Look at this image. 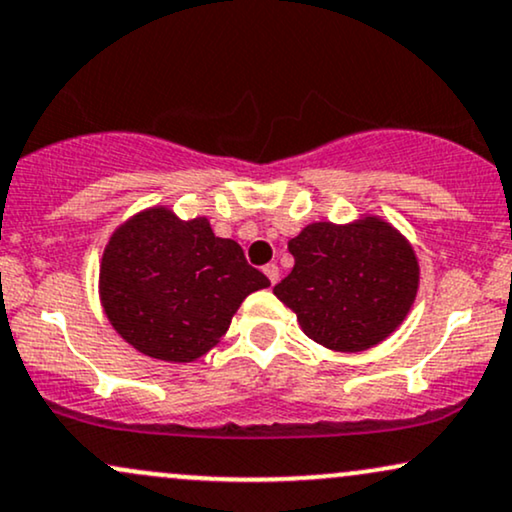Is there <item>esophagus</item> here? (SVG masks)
Instances as JSON below:
<instances>
[{
	"label": "esophagus",
	"instance_id": "esophagus-1",
	"mask_svg": "<svg viewBox=\"0 0 512 512\" xmlns=\"http://www.w3.org/2000/svg\"><path fill=\"white\" fill-rule=\"evenodd\" d=\"M264 274H267V279L272 281V283L279 281V267H276L274 262H272V264H267V267H264Z\"/></svg>",
	"mask_w": 512,
	"mask_h": 512
}]
</instances>
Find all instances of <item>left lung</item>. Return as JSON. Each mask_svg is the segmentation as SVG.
I'll use <instances>...</instances> for the list:
<instances>
[{
	"instance_id": "8db88e82",
	"label": "left lung",
	"mask_w": 512,
	"mask_h": 512,
	"mask_svg": "<svg viewBox=\"0 0 512 512\" xmlns=\"http://www.w3.org/2000/svg\"><path fill=\"white\" fill-rule=\"evenodd\" d=\"M293 272L274 295L298 315L312 341L357 353L384 341L417 293L415 252L379 219L353 226L319 221L288 240Z\"/></svg>"
}]
</instances>
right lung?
<instances>
[{
  "label": "right lung",
  "instance_id": "obj_1",
  "mask_svg": "<svg viewBox=\"0 0 512 512\" xmlns=\"http://www.w3.org/2000/svg\"><path fill=\"white\" fill-rule=\"evenodd\" d=\"M267 286L236 240L214 236L207 219L178 221L169 209L123 224L100 269L109 322L140 353L166 362H190L217 346L240 303Z\"/></svg>",
  "mask_w": 512,
  "mask_h": 512
}]
</instances>
